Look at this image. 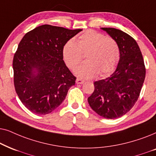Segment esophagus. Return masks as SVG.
Returning a JSON list of instances; mask_svg holds the SVG:
<instances>
[{"instance_id":"obj_1","label":"esophagus","mask_w":156,"mask_h":156,"mask_svg":"<svg viewBox=\"0 0 156 156\" xmlns=\"http://www.w3.org/2000/svg\"><path fill=\"white\" fill-rule=\"evenodd\" d=\"M76 82L77 84H83L85 81H84L83 80L80 79V78H77L76 80Z\"/></svg>"}]
</instances>
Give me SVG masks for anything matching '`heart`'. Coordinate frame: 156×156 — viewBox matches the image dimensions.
<instances>
[{"label": "heart", "instance_id": "obj_1", "mask_svg": "<svg viewBox=\"0 0 156 156\" xmlns=\"http://www.w3.org/2000/svg\"><path fill=\"white\" fill-rule=\"evenodd\" d=\"M63 57L68 67L73 68L80 63L83 53L86 62L74 70L83 78H94L100 73L102 76L110 73L117 65L120 49L113 38L95 30H88L76 38L68 41L63 47Z\"/></svg>", "mask_w": 156, "mask_h": 156}]
</instances>
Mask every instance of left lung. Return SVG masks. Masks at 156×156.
Masks as SVG:
<instances>
[{"label":"left lung","instance_id":"obj_1","mask_svg":"<svg viewBox=\"0 0 156 156\" xmlns=\"http://www.w3.org/2000/svg\"><path fill=\"white\" fill-rule=\"evenodd\" d=\"M117 42L120 58L116 69L108 78L94 83L95 90L88 98L91 108L107 119H115L127 113L138 100L146 68L136 41L123 31L101 28Z\"/></svg>","mask_w":156,"mask_h":156}]
</instances>
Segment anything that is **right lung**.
<instances>
[{"instance_id":"1","label":"right lung","mask_w":156,"mask_h":156,"mask_svg":"<svg viewBox=\"0 0 156 156\" xmlns=\"http://www.w3.org/2000/svg\"><path fill=\"white\" fill-rule=\"evenodd\" d=\"M81 30L43 25L20 41L13 61L14 86L20 101L32 113H51L76 83L62 51L65 43Z\"/></svg>"}]
</instances>
